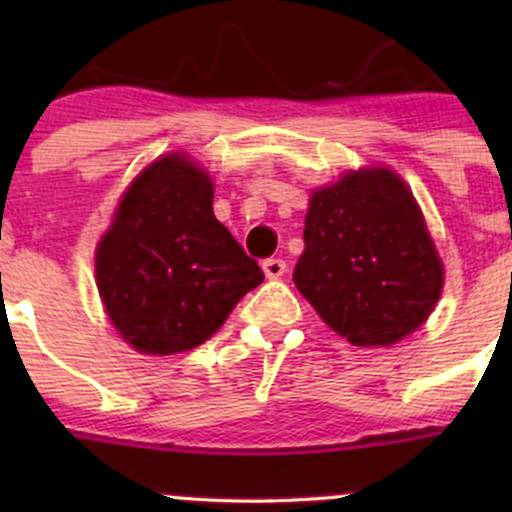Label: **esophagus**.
Listing matches in <instances>:
<instances>
[{
    "label": "esophagus",
    "mask_w": 512,
    "mask_h": 512,
    "mask_svg": "<svg viewBox=\"0 0 512 512\" xmlns=\"http://www.w3.org/2000/svg\"><path fill=\"white\" fill-rule=\"evenodd\" d=\"M262 270H265V275L270 277V280H277V277L285 275L287 262L280 260V257H270V260L262 262Z\"/></svg>",
    "instance_id": "esophagus-1"
}]
</instances>
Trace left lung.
I'll return each mask as SVG.
<instances>
[{
	"label": "left lung",
	"instance_id": "8db88e82",
	"mask_svg": "<svg viewBox=\"0 0 512 512\" xmlns=\"http://www.w3.org/2000/svg\"><path fill=\"white\" fill-rule=\"evenodd\" d=\"M294 285L354 347H386L421 327L441 297L443 265L404 180L352 170L319 188Z\"/></svg>",
	"mask_w": 512,
	"mask_h": 512
}]
</instances>
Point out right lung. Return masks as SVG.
I'll return each mask as SVG.
<instances>
[{
    "label": "right lung",
    "instance_id": "obj_1",
    "mask_svg": "<svg viewBox=\"0 0 512 512\" xmlns=\"http://www.w3.org/2000/svg\"><path fill=\"white\" fill-rule=\"evenodd\" d=\"M262 280L215 218L208 173L183 156L160 158L133 180L96 250L108 317L146 354L203 344Z\"/></svg>",
    "mask_w": 512,
    "mask_h": 512
}]
</instances>
